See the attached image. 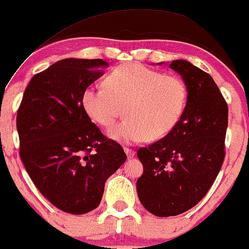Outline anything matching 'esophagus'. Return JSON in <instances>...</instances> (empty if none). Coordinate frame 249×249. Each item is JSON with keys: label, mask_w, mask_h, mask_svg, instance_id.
Wrapping results in <instances>:
<instances>
[{"label": "esophagus", "mask_w": 249, "mask_h": 249, "mask_svg": "<svg viewBox=\"0 0 249 249\" xmlns=\"http://www.w3.org/2000/svg\"><path fill=\"white\" fill-rule=\"evenodd\" d=\"M124 153L127 154V157H128V159H133V157L135 156V151H134L133 149L124 148Z\"/></svg>", "instance_id": "1"}]
</instances>
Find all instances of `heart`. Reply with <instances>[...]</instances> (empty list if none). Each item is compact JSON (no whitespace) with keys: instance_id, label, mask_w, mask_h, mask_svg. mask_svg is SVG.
<instances>
[{"instance_id":"heart-1","label":"heart","mask_w":249,"mask_h":249,"mask_svg":"<svg viewBox=\"0 0 249 249\" xmlns=\"http://www.w3.org/2000/svg\"><path fill=\"white\" fill-rule=\"evenodd\" d=\"M186 96L180 79L139 64H125L107 75L105 87L87 86L81 104L90 120L105 128L116 121L124 107L125 119L110 128L108 135L133 144L170 133L180 120Z\"/></svg>"}]
</instances>
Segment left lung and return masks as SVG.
Masks as SVG:
<instances>
[{"label":"left lung","instance_id":"obj_1","mask_svg":"<svg viewBox=\"0 0 249 249\" xmlns=\"http://www.w3.org/2000/svg\"><path fill=\"white\" fill-rule=\"evenodd\" d=\"M169 66L185 83L186 106L168 135L137 150V195L157 217L178 215L203 199L223 165L229 124L227 102L209 73L182 59Z\"/></svg>","mask_w":249,"mask_h":249}]
</instances>
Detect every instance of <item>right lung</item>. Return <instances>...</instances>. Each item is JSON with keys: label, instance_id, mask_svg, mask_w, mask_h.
Returning a JSON list of instances; mask_svg holds the SVG:
<instances>
[{"label": "right lung", "instance_id": "right-lung-1", "mask_svg": "<svg viewBox=\"0 0 249 249\" xmlns=\"http://www.w3.org/2000/svg\"><path fill=\"white\" fill-rule=\"evenodd\" d=\"M106 66L102 59L57 61L32 77L17 110L19 156L29 176L50 203L71 214L96 209L107 178L127 160L81 104L84 89Z\"/></svg>", "mask_w": 249, "mask_h": 249}]
</instances>
